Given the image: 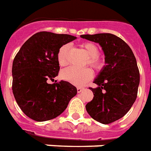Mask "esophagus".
I'll return each instance as SVG.
<instances>
[{
    "instance_id": "esophagus-1",
    "label": "esophagus",
    "mask_w": 151,
    "mask_h": 151,
    "mask_svg": "<svg viewBox=\"0 0 151 151\" xmlns=\"http://www.w3.org/2000/svg\"><path fill=\"white\" fill-rule=\"evenodd\" d=\"M83 90H84V88H83V87H78V88H77L78 93H81Z\"/></svg>"
}]
</instances>
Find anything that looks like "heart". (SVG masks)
Returning <instances> with one entry per match:
<instances>
[{"instance_id":"b5f03b06","label":"heart","mask_w":151,"mask_h":151,"mask_svg":"<svg viewBox=\"0 0 151 151\" xmlns=\"http://www.w3.org/2000/svg\"><path fill=\"white\" fill-rule=\"evenodd\" d=\"M81 48L88 56L86 61L88 65H90V66L96 70H100L102 68L104 65V61L98 57L99 49L97 45L92 42H86L81 45ZM68 50L69 45H64L59 49L58 52V61L61 66H64L67 64ZM61 76L65 81H70L72 84L76 86H83L92 78L93 72L89 68L76 69L73 67H69L61 72Z\"/></svg>"}]
</instances>
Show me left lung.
<instances>
[{"label": "left lung", "instance_id": "1", "mask_svg": "<svg viewBox=\"0 0 151 151\" xmlns=\"http://www.w3.org/2000/svg\"><path fill=\"white\" fill-rule=\"evenodd\" d=\"M98 43L105 54L106 65L90 88L93 98L86 106L90 117L102 124L122 118L136 100L140 74L133 51L125 41L111 33L81 35Z\"/></svg>", "mask_w": 151, "mask_h": 151}]
</instances>
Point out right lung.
<instances>
[{"mask_svg": "<svg viewBox=\"0 0 151 151\" xmlns=\"http://www.w3.org/2000/svg\"><path fill=\"white\" fill-rule=\"evenodd\" d=\"M76 38L69 34L37 33L15 56L12 90L19 107L31 119L45 122L57 118L77 94V88L68 81L48 82L58 74L59 49Z\"/></svg>", "mask_w": 151, "mask_h": 151, "instance_id": "1", "label": "right lung"}]
</instances>
